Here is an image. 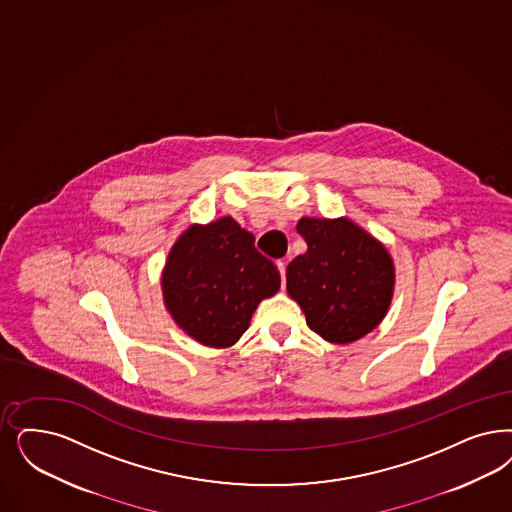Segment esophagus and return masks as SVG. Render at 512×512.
Returning a JSON list of instances; mask_svg holds the SVG:
<instances>
[{"instance_id": "1", "label": "esophagus", "mask_w": 512, "mask_h": 512, "mask_svg": "<svg viewBox=\"0 0 512 512\" xmlns=\"http://www.w3.org/2000/svg\"><path fill=\"white\" fill-rule=\"evenodd\" d=\"M278 268H280V276H282V287L285 285V263L278 261Z\"/></svg>"}]
</instances>
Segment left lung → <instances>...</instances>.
<instances>
[{
    "label": "left lung",
    "mask_w": 512,
    "mask_h": 512,
    "mask_svg": "<svg viewBox=\"0 0 512 512\" xmlns=\"http://www.w3.org/2000/svg\"><path fill=\"white\" fill-rule=\"evenodd\" d=\"M306 253L287 265V293L308 327L333 344L371 333L388 312L395 268L388 249L353 221L302 217Z\"/></svg>",
    "instance_id": "obj_1"
}]
</instances>
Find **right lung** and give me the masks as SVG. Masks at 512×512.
Masks as SVG:
<instances>
[{"mask_svg": "<svg viewBox=\"0 0 512 512\" xmlns=\"http://www.w3.org/2000/svg\"><path fill=\"white\" fill-rule=\"evenodd\" d=\"M278 289V268L232 217L185 230L162 272L168 312L187 335L210 348L238 342L259 302Z\"/></svg>", "mask_w": 512, "mask_h": 512, "instance_id": "obj_1", "label": "right lung"}]
</instances>
